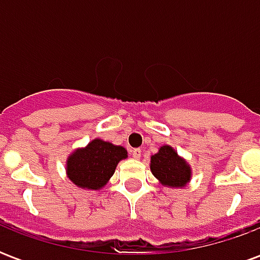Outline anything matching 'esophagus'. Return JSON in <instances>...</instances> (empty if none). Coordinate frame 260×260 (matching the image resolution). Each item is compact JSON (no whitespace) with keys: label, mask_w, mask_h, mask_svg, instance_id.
<instances>
[{"label":"esophagus","mask_w":260,"mask_h":260,"mask_svg":"<svg viewBox=\"0 0 260 260\" xmlns=\"http://www.w3.org/2000/svg\"><path fill=\"white\" fill-rule=\"evenodd\" d=\"M131 153H132V157L135 158V160L141 158V149H132Z\"/></svg>","instance_id":"esophagus-1"}]
</instances>
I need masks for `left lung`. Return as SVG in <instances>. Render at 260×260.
<instances>
[{
  "label": "left lung",
  "instance_id": "left-lung-1",
  "mask_svg": "<svg viewBox=\"0 0 260 260\" xmlns=\"http://www.w3.org/2000/svg\"><path fill=\"white\" fill-rule=\"evenodd\" d=\"M150 170L161 185L170 188H182L192 177V170L185 158L178 156L169 145L160 147L158 152L150 157Z\"/></svg>",
  "mask_w": 260,
  "mask_h": 260
}]
</instances>
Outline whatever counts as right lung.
I'll list each match as a JSON object with an SVG mask.
<instances>
[{"instance_id":"obj_1","label":"right lung","mask_w":260,"mask_h":260,"mask_svg":"<svg viewBox=\"0 0 260 260\" xmlns=\"http://www.w3.org/2000/svg\"><path fill=\"white\" fill-rule=\"evenodd\" d=\"M128 157L125 147L103 139H93L87 146L71 153L67 160V175L82 189L97 191L113 177L117 164Z\"/></svg>"}]
</instances>
